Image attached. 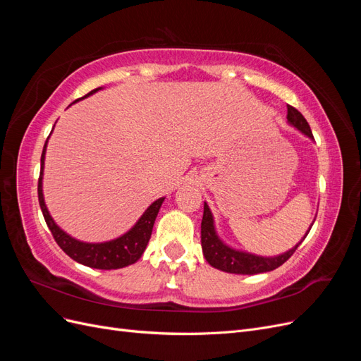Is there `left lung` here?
<instances>
[{
    "instance_id": "8db88e82",
    "label": "left lung",
    "mask_w": 361,
    "mask_h": 361,
    "mask_svg": "<svg viewBox=\"0 0 361 361\" xmlns=\"http://www.w3.org/2000/svg\"><path fill=\"white\" fill-rule=\"evenodd\" d=\"M288 120L290 125L300 129L302 134L313 138L312 129L307 123V120L304 118V116L297 110V108L288 105ZM309 232L310 231H307V233ZM298 245H295L292 250L288 251V253L276 256V257H260V256L243 253V251L233 250L231 247L224 245L220 241V238L216 236L215 228H214L212 214L206 203L203 206L202 248H203V255H204L206 260L209 262L211 267H214L216 269L231 272V274H259V272L272 271L285 264V262L295 253V250L298 248Z\"/></svg>"
}]
</instances>
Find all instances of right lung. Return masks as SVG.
<instances>
[{
	"label": "right lung",
	"instance_id": "right-lung-1",
	"mask_svg": "<svg viewBox=\"0 0 361 361\" xmlns=\"http://www.w3.org/2000/svg\"><path fill=\"white\" fill-rule=\"evenodd\" d=\"M99 89L92 90L90 93H87L85 96L80 97V99H84V97L93 94ZM80 99H76V101H80ZM45 150H47V143H45V146H43L42 158H40V176H39V183H37L39 204H40L43 218H45L49 231H51L54 239H56V243L59 244V247L73 260L80 262V264H82L85 267L96 268V269H117V268L128 267L130 264H135V262L141 257V255H143V251L146 250V245H147L150 235H152V228H154L155 218L159 212V207L164 202V197L152 203L147 207V211L143 214V216L140 218L138 223L133 228H130L128 233L114 239V241L102 243V244L80 243V241H76V239L71 238L68 233H64L61 228L56 223H54V220L47 209L45 202H43L42 174H43V161H45Z\"/></svg>",
	"mask_w": 361,
	"mask_h": 361
}]
</instances>
